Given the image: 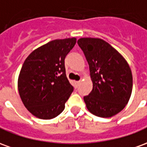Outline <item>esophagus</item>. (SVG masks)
<instances>
[{
    "mask_svg": "<svg viewBox=\"0 0 147 147\" xmlns=\"http://www.w3.org/2000/svg\"><path fill=\"white\" fill-rule=\"evenodd\" d=\"M80 85V81H76L75 83H74V86H75V88H77L78 86Z\"/></svg>",
    "mask_w": 147,
    "mask_h": 147,
    "instance_id": "34e87169",
    "label": "esophagus"
}]
</instances>
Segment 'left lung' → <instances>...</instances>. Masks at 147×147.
Listing matches in <instances>:
<instances>
[{
    "label": "left lung",
    "mask_w": 147,
    "mask_h": 147,
    "mask_svg": "<svg viewBox=\"0 0 147 147\" xmlns=\"http://www.w3.org/2000/svg\"><path fill=\"white\" fill-rule=\"evenodd\" d=\"M88 62L93 89L84 96L88 110L99 117L120 113L132 91V74L125 59L108 42L100 38L78 40Z\"/></svg>",
    "instance_id": "left-lung-1"
}]
</instances>
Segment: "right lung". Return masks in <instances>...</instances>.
<instances>
[{"mask_svg": "<svg viewBox=\"0 0 147 147\" xmlns=\"http://www.w3.org/2000/svg\"><path fill=\"white\" fill-rule=\"evenodd\" d=\"M76 38L56 39L36 49L24 61L18 80L21 100L38 118L49 120L64 109L73 91L66 76L64 59Z\"/></svg>", "mask_w": 147, "mask_h": 147, "instance_id": "obj_1", "label": "right lung"}]
</instances>
